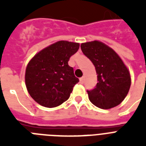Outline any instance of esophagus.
<instances>
[{
    "label": "esophagus",
    "instance_id": "esophagus-1",
    "mask_svg": "<svg viewBox=\"0 0 146 146\" xmlns=\"http://www.w3.org/2000/svg\"><path fill=\"white\" fill-rule=\"evenodd\" d=\"M80 82L81 84H83L84 83V77H81L80 79Z\"/></svg>",
    "mask_w": 146,
    "mask_h": 146
}]
</instances>
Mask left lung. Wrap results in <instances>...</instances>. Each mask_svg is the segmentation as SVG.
<instances>
[{
  "label": "left lung",
  "mask_w": 146,
  "mask_h": 146,
  "mask_svg": "<svg viewBox=\"0 0 146 146\" xmlns=\"http://www.w3.org/2000/svg\"><path fill=\"white\" fill-rule=\"evenodd\" d=\"M81 49L97 73L96 88L87 91L89 101L102 109L117 106L127 97L131 85L127 66L115 50L100 41L82 43Z\"/></svg>",
  "instance_id": "left-lung-1"
}]
</instances>
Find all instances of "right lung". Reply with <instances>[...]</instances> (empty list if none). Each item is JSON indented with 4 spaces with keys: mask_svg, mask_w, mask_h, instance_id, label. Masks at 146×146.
Instances as JSON below:
<instances>
[{
    "mask_svg": "<svg viewBox=\"0 0 146 146\" xmlns=\"http://www.w3.org/2000/svg\"><path fill=\"white\" fill-rule=\"evenodd\" d=\"M80 44L58 41L36 54L27 64L25 83L30 96L42 106L55 108L66 102L79 80L68 65Z\"/></svg>",
    "mask_w": 146,
    "mask_h": 146,
    "instance_id": "1",
    "label": "right lung"
}]
</instances>
